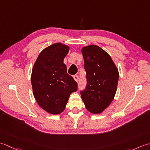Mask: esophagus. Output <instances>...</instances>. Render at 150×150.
Instances as JSON below:
<instances>
[{"mask_svg":"<svg viewBox=\"0 0 150 150\" xmlns=\"http://www.w3.org/2000/svg\"><path fill=\"white\" fill-rule=\"evenodd\" d=\"M74 80L76 81V82H78V79H79V77H78V75H74Z\"/></svg>","mask_w":150,"mask_h":150,"instance_id":"1","label":"esophagus"}]
</instances>
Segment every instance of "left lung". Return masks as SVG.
<instances>
[{"instance_id": "left-lung-1", "label": "left lung", "mask_w": 150, "mask_h": 150, "mask_svg": "<svg viewBox=\"0 0 150 150\" xmlns=\"http://www.w3.org/2000/svg\"><path fill=\"white\" fill-rule=\"evenodd\" d=\"M86 71L87 86L81 92L87 111L100 114L111 104L117 89L118 70L109 54L98 46L81 48Z\"/></svg>"}]
</instances>
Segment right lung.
<instances>
[{
    "label": "right lung",
    "mask_w": 150,
    "mask_h": 150,
    "mask_svg": "<svg viewBox=\"0 0 150 150\" xmlns=\"http://www.w3.org/2000/svg\"><path fill=\"white\" fill-rule=\"evenodd\" d=\"M69 50V46L60 42L48 46L39 54L32 68L33 96L38 105L50 114L64 111L71 94L78 89L63 63Z\"/></svg>",
    "instance_id": "add662e5"
}]
</instances>
